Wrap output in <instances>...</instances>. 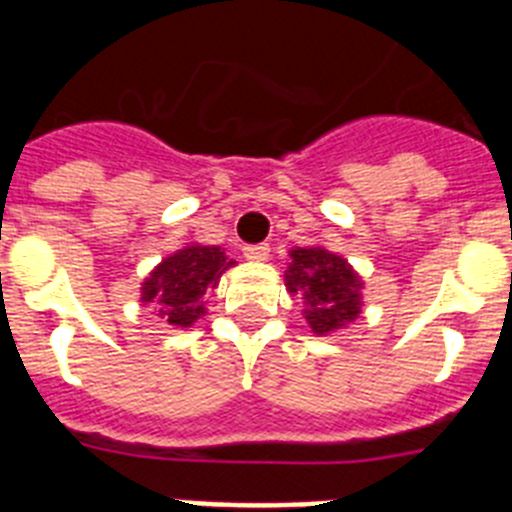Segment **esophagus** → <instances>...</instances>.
<instances>
[{
	"label": "esophagus",
	"instance_id": "1",
	"mask_svg": "<svg viewBox=\"0 0 512 512\" xmlns=\"http://www.w3.org/2000/svg\"><path fill=\"white\" fill-rule=\"evenodd\" d=\"M243 256L248 261H266L269 259V246L266 243H259V246H246L243 248Z\"/></svg>",
	"mask_w": 512,
	"mask_h": 512
}]
</instances>
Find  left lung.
I'll return each mask as SVG.
<instances>
[{
  "mask_svg": "<svg viewBox=\"0 0 512 512\" xmlns=\"http://www.w3.org/2000/svg\"><path fill=\"white\" fill-rule=\"evenodd\" d=\"M289 259L284 284L305 300V320L315 336H328L359 318L361 279L343 256L312 246L289 251Z\"/></svg>",
  "mask_w": 512,
  "mask_h": 512,
  "instance_id": "8db88e82",
  "label": "left lung"
}]
</instances>
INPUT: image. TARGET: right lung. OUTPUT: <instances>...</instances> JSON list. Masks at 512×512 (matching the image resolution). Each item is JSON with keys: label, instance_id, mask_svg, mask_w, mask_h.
<instances>
[{"label": "right lung", "instance_id": "add662e5", "mask_svg": "<svg viewBox=\"0 0 512 512\" xmlns=\"http://www.w3.org/2000/svg\"><path fill=\"white\" fill-rule=\"evenodd\" d=\"M230 266H235V261L228 259L220 246H184L166 256L151 271V277H146L140 300L153 302L158 318L169 325L192 328V323L205 315V292L217 287Z\"/></svg>", "mask_w": 512, "mask_h": 512}]
</instances>
